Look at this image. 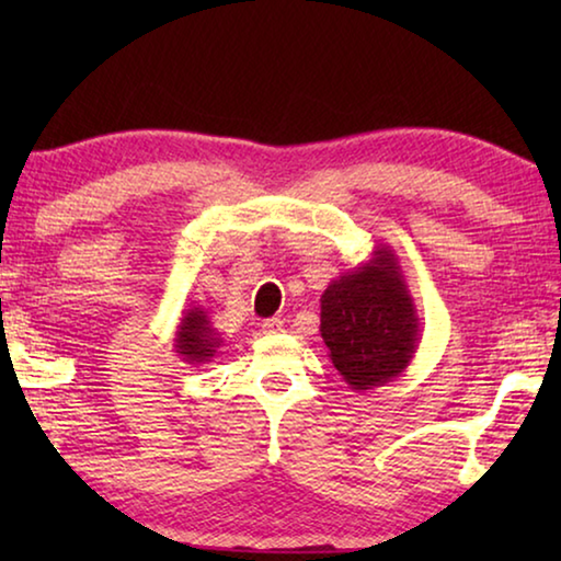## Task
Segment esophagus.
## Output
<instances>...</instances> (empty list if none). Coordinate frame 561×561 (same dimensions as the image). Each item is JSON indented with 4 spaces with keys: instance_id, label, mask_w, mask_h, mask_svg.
Returning a JSON list of instances; mask_svg holds the SVG:
<instances>
[{
    "instance_id": "obj_1",
    "label": "esophagus",
    "mask_w": 561,
    "mask_h": 561,
    "mask_svg": "<svg viewBox=\"0 0 561 561\" xmlns=\"http://www.w3.org/2000/svg\"><path fill=\"white\" fill-rule=\"evenodd\" d=\"M282 327H284V321L277 319V317L262 321V331H264V334H279Z\"/></svg>"
}]
</instances>
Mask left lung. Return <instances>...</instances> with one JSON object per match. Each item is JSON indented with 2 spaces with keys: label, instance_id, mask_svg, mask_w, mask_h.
<instances>
[{
  "label": "left lung",
  "instance_id": "obj_1",
  "mask_svg": "<svg viewBox=\"0 0 561 561\" xmlns=\"http://www.w3.org/2000/svg\"><path fill=\"white\" fill-rule=\"evenodd\" d=\"M319 331L331 364L354 391L386 386L411 366L421 317L391 247H374L371 260L329 282Z\"/></svg>",
  "mask_w": 561,
  "mask_h": 561
}]
</instances>
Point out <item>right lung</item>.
I'll return each instance as SVG.
<instances>
[{"label": "right lung", "instance_id": "add662e5", "mask_svg": "<svg viewBox=\"0 0 561 561\" xmlns=\"http://www.w3.org/2000/svg\"><path fill=\"white\" fill-rule=\"evenodd\" d=\"M222 334L215 329L210 314L203 307H193L183 311V319H180L173 346L175 354L185 360V364L201 366L213 360L217 348L222 346Z\"/></svg>", "mask_w": 561, "mask_h": 561}]
</instances>
